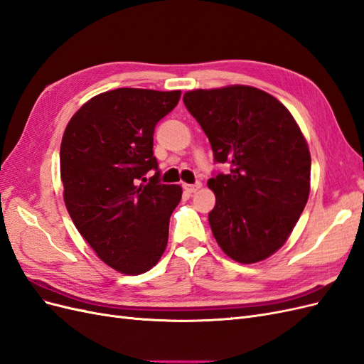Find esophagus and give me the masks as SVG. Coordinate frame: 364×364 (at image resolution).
I'll use <instances>...</instances> for the list:
<instances>
[{
    "instance_id": "34e87169",
    "label": "esophagus",
    "mask_w": 364,
    "mask_h": 364,
    "mask_svg": "<svg viewBox=\"0 0 364 364\" xmlns=\"http://www.w3.org/2000/svg\"><path fill=\"white\" fill-rule=\"evenodd\" d=\"M202 186V183L200 182H197V183H193V185H188V183H185L183 185V188H185V191L186 193H196L197 190H199Z\"/></svg>"
}]
</instances>
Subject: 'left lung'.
Listing matches in <instances>:
<instances>
[{
	"label": "left lung",
	"instance_id": "obj_1",
	"mask_svg": "<svg viewBox=\"0 0 364 364\" xmlns=\"http://www.w3.org/2000/svg\"><path fill=\"white\" fill-rule=\"evenodd\" d=\"M183 103L214 162L230 165L208 181L214 238L241 264L266 259L287 241L310 194L311 156L299 126L281 102L252 86L188 91Z\"/></svg>",
	"mask_w": 364,
	"mask_h": 364
}]
</instances>
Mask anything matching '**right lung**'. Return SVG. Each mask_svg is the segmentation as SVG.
<instances>
[{"instance_id":"1","label":"right lung","mask_w":364,"mask_h":364,"mask_svg":"<svg viewBox=\"0 0 364 364\" xmlns=\"http://www.w3.org/2000/svg\"><path fill=\"white\" fill-rule=\"evenodd\" d=\"M179 98L181 91L118 87L92 97L65 129V205L98 258L124 274L150 270L167 247L182 188L159 182L153 134ZM150 169L157 173L147 183Z\"/></svg>"}]
</instances>
